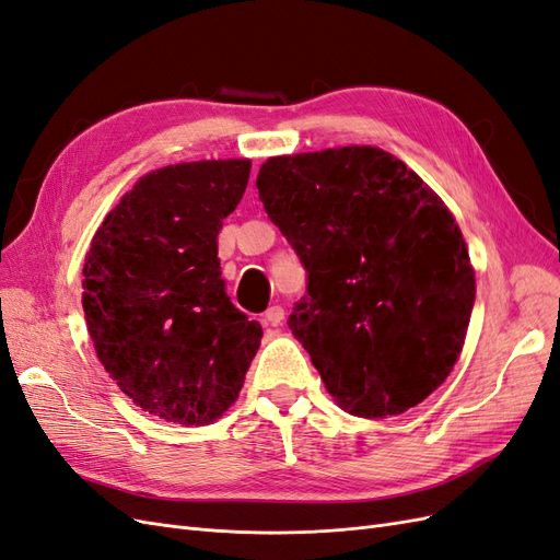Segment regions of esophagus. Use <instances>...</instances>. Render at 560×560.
I'll return each instance as SVG.
<instances>
[{"instance_id":"obj_1","label":"esophagus","mask_w":560,"mask_h":560,"mask_svg":"<svg viewBox=\"0 0 560 560\" xmlns=\"http://www.w3.org/2000/svg\"><path fill=\"white\" fill-rule=\"evenodd\" d=\"M282 319H284V308H282V306H270V308L261 315L264 327H278Z\"/></svg>"}]
</instances>
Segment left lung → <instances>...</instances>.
Instances as JSON below:
<instances>
[{"label": "left lung", "instance_id": "1", "mask_svg": "<svg viewBox=\"0 0 560 560\" xmlns=\"http://www.w3.org/2000/svg\"><path fill=\"white\" fill-rule=\"evenodd\" d=\"M257 189L306 268L287 325L329 395L362 418L432 395L460 358L477 294L442 198L376 147L268 159Z\"/></svg>", "mask_w": 560, "mask_h": 560}]
</instances>
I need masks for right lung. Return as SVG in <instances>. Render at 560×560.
<instances>
[{
	"label": "right lung",
	"instance_id": "1",
	"mask_svg": "<svg viewBox=\"0 0 560 560\" xmlns=\"http://www.w3.org/2000/svg\"><path fill=\"white\" fill-rule=\"evenodd\" d=\"M249 161L144 175L97 229L83 313L100 362L140 409L210 425L238 397L261 325L231 303L217 235L247 189Z\"/></svg>",
	"mask_w": 560,
	"mask_h": 560
}]
</instances>
